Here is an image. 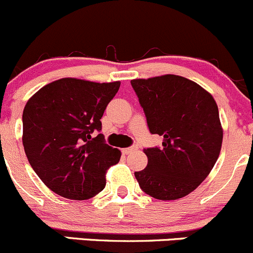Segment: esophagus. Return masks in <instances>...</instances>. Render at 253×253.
<instances>
[{"instance_id": "34e87169", "label": "esophagus", "mask_w": 253, "mask_h": 253, "mask_svg": "<svg viewBox=\"0 0 253 253\" xmlns=\"http://www.w3.org/2000/svg\"><path fill=\"white\" fill-rule=\"evenodd\" d=\"M137 147H129V148H125V149H122V153L124 154H129V153H132L133 150H136Z\"/></svg>"}]
</instances>
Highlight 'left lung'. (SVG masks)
Segmentation results:
<instances>
[{
  "label": "left lung",
  "mask_w": 253,
  "mask_h": 253,
  "mask_svg": "<svg viewBox=\"0 0 253 253\" xmlns=\"http://www.w3.org/2000/svg\"><path fill=\"white\" fill-rule=\"evenodd\" d=\"M131 84L150 133L164 137L162 148L144 149L148 164L134 176L150 197H185L206 180L220 154L218 105L200 84L181 76L132 79Z\"/></svg>",
  "instance_id": "8db88e82"
}]
</instances>
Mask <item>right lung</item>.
Masks as SVG:
<instances>
[{
	"label": "right lung",
	"mask_w": 253,
	"mask_h": 253,
	"mask_svg": "<svg viewBox=\"0 0 253 253\" xmlns=\"http://www.w3.org/2000/svg\"><path fill=\"white\" fill-rule=\"evenodd\" d=\"M120 82L96 83L61 78L46 84L25 104L23 145L40 180L57 195L83 201L104 190L108 169L121 152L95 132Z\"/></svg>",
	"instance_id": "1"
}]
</instances>
